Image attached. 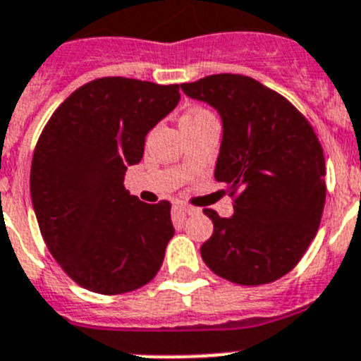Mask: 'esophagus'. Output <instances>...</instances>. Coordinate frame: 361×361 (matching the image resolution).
I'll return each mask as SVG.
<instances>
[{"mask_svg": "<svg viewBox=\"0 0 361 361\" xmlns=\"http://www.w3.org/2000/svg\"><path fill=\"white\" fill-rule=\"evenodd\" d=\"M175 210L178 212V214H193V212H195V208H193V206H188V204H184V202H177V204H175Z\"/></svg>", "mask_w": 361, "mask_h": 361, "instance_id": "esophagus-1", "label": "esophagus"}]
</instances>
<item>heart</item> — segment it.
<instances>
[{
	"instance_id": "heart-1",
	"label": "heart",
	"mask_w": 361,
	"mask_h": 361,
	"mask_svg": "<svg viewBox=\"0 0 361 361\" xmlns=\"http://www.w3.org/2000/svg\"><path fill=\"white\" fill-rule=\"evenodd\" d=\"M210 116H214L210 113V111H206V109H192V111H190V113H186V115L183 116V120H180V124H188V122H201V120L210 118Z\"/></svg>"
}]
</instances>
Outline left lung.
<instances>
[{"mask_svg": "<svg viewBox=\"0 0 361 361\" xmlns=\"http://www.w3.org/2000/svg\"><path fill=\"white\" fill-rule=\"evenodd\" d=\"M223 118L215 178L233 215L204 208L214 233L201 246L206 267L245 286L267 285L300 263L322 223L325 157L318 135L290 100L245 75H212L180 85Z\"/></svg>", "mask_w": 361, "mask_h": 361, "instance_id": "1", "label": "left lung"}]
</instances>
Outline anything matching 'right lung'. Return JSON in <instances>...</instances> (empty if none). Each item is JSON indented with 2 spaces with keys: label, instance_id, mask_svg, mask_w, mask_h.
<instances>
[{
  "label": "right lung",
  "instance_id": "add662e5",
  "mask_svg": "<svg viewBox=\"0 0 361 361\" xmlns=\"http://www.w3.org/2000/svg\"><path fill=\"white\" fill-rule=\"evenodd\" d=\"M178 100V84L97 78L71 92L39 135L30 168L34 214L52 257L87 290H137L162 267L175 233L171 202L138 201L124 175Z\"/></svg>",
  "mask_w": 361,
  "mask_h": 361
}]
</instances>
